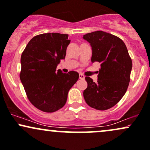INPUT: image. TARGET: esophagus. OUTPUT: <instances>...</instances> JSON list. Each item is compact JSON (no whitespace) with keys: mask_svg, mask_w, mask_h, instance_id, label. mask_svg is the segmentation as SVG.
Here are the masks:
<instances>
[{"mask_svg":"<svg viewBox=\"0 0 150 150\" xmlns=\"http://www.w3.org/2000/svg\"><path fill=\"white\" fill-rule=\"evenodd\" d=\"M79 77H80V79H84V75H82V74H80V75H79Z\"/></svg>","mask_w":150,"mask_h":150,"instance_id":"34e87169","label":"esophagus"}]
</instances>
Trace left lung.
I'll use <instances>...</instances> for the list:
<instances>
[{
  "label": "left lung",
  "instance_id": "left-lung-1",
  "mask_svg": "<svg viewBox=\"0 0 150 150\" xmlns=\"http://www.w3.org/2000/svg\"><path fill=\"white\" fill-rule=\"evenodd\" d=\"M92 49L91 62L100 63L98 81L86 77L87 88L83 92L88 105L98 110L115 106L127 91L132 61L122 40L112 34L97 30L83 35Z\"/></svg>",
  "mask_w": 150,
  "mask_h": 150
}]
</instances>
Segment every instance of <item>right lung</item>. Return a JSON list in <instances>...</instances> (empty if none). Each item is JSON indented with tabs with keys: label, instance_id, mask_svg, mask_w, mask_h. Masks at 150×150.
I'll use <instances>...</instances> for the list:
<instances>
[{
	"label": "right lung",
	"instance_id": "right-lung-1",
	"mask_svg": "<svg viewBox=\"0 0 150 150\" xmlns=\"http://www.w3.org/2000/svg\"><path fill=\"white\" fill-rule=\"evenodd\" d=\"M70 42L68 34L43 33L30 40L22 52L21 82L28 100L40 110L54 112L64 107L78 80L76 71H57Z\"/></svg>",
	"mask_w": 150,
	"mask_h": 150
}]
</instances>
